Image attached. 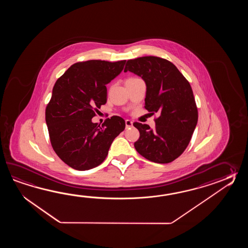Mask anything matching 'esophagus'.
I'll return each mask as SVG.
<instances>
[{"instance_id":"34e87169","label":"esophagus","mask_w":248,"mask_h":248,"mask_svg":"<svg viewBox=\"0 0 248 248\" xmlns=\"http://www.w3.org/2000/svg\"><path fill=\"white\" fill-rule=\"evenodd\" d=\"M125 124H126V128H128V127H131L133 126V122L131 121H129V120H126L125 121Z\"/></svg>"}]
</instances>
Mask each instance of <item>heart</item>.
Returning <instances> with one entry per match:
<instances>
[{"label":"heart","mask_w":248,"mask_h":248,"mask_svg":"<svg viewBox=\"0 0 248 248\" xmlns=\"http://www.w3.org/2000/svg\"><path fill=\"white\" fill-rule=\"evenodd\" d=\"M136 79V78H129V79Z\"/></svg>","instance_id":"1"}]
</instances>
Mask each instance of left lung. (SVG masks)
Here are the masks:
<instances>
[{"label": "left lung", "mask_w": 248, "mask_h": 248, "mask_svg": "<svg viewBox=\"0 0 248 248\" xmlns=\"http://www.w3.org/2000/svg\"><path fill=\"white\" fill-rule=\"evenodd\" d=\"M127 71L145 81L144 108L151 114H159L154 120V128L134 122L140 133L135 148L150 161L172 162L185 152L198 122V108L190 83L174 63L158 57L129 59L124 69Z\"/></svg>", "instance_id": "8db88e82"}]
</instances>
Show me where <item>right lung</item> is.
<instances>
[{
    "label": "right lung",
    "mask_w": 248,
    "mask_h": 248,
    "mask_svg": "<svg viewBox=\"0 0 248 248\" xmlns=\"http://www.w3.org/2000/svg\"><path fill=\"white\" fill-rule=\"evenodd\" d=\"M125 63L78 62L54 85L45 111L47 130L53 150L72 169L84 171L99 166L111 142L125 129L122 117L108 118L102 126L91 121L106 105V85L122 73Z\"/></svg>",
    "instance_id": "obj_1"
}]
</instances>
